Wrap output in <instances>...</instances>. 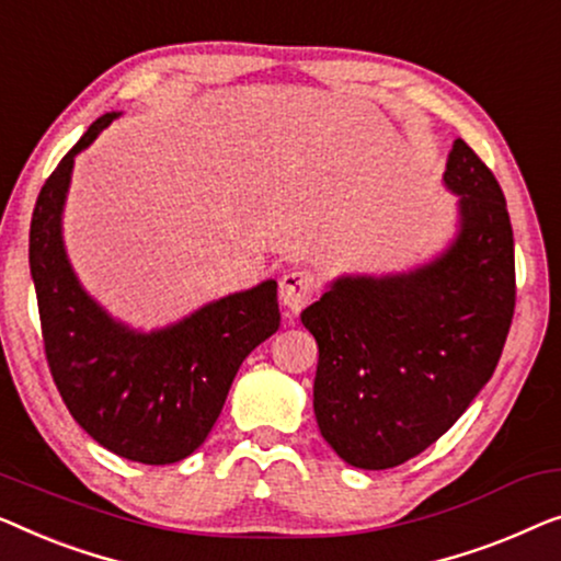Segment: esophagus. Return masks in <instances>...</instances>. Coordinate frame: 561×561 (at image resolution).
<instances>
[{
	"label": "esophagus",
	"instance_id": "esophagus-1",
	"mask_svg": "<svg viewBox=\"0 0 561 561\" xmlns=\"http://www.w3.org/2000/svg\"><path fill=\"white\" fill-rule=\"evenodd\" d=\"M314 295V277L305 270H287L279 279V299L289 312H299Z\"/></svg>",
	"mask_w": 561,
	"mask_h": 561
}]
</instances>
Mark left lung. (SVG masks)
<instances>
[{
	"label": "left lung",
	"mask_w": 561,
	"mask_h": 561,
	"mask_svg": "<svg viewBox=\"0 0 561 561\" xmlns=\"http://www.w3.org/2000/svg\"><path fill=\"white\" fill-rule=\"evenodd\" d=\"M455 241L386 277H337L302 310L318 341L314 416L353 468L386 470L437 442L493 376L516 307L514 228L499 180L455 139Z\"/></svg>",
	"instance_id": "1"
}]
</instances>
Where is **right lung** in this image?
Listing matches in <instances>:
<instances>
[{"label":"right lung","instance_id":"add662e5","mask_svg":"<svg viewBox=\"0 0 561 561\" xmlns=\"http://www.w3.org/2000/svg\"><path fill=\"white\" fill-rule=\"evenodd\" d=\"M116 116L93 122L45 180L30 224V272L47 366L73 420L114 455L170 465L203 445L243 358L279 330L277 282L220 297L152 333L114 320L81 287L62 247V205L76 154Z\"/></svg>","mask_w":561,"mask_h":561}]
</instances>
